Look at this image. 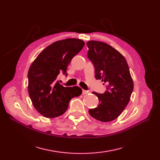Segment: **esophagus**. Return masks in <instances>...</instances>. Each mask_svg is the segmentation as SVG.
<instances>
[{
  "label": "esophagus",
  "instance_id": "34e87169",
  "mask_svg": "<svg viewBox=\"0 0 160 160\" xmlns=\"http://www.w3.org/2000/svg\"><path fill=\"white\" fill-rule=\"evenodd\" d=\"M89 93V91H86V90H84V89H83V91H82V94H83V95L88 94Z\"/></svg>",
  "mask_w": 160,
  "mask_h": 160
}]
</instances>
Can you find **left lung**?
Wrapping results in <instances>:
<instances>
[{"instance_id":"obj_1","label":"left lung","mask_w":160,"mask_h":160,"mask_svg":"<svg viewBox=\"0 0 160 160\" xmlns=\"http://www.w3.org/2000/svg\"><path fill=\"white\" fill-rule=\"evenodd\" d=\"M88 57L95 67L96 79H101L107 88L98 96L99 105L90 109L91 117L103 122H111L121 115L129 103L133 83L128 62L121 53L105 42L90 41Z\"/></svg>"}]
</instances>
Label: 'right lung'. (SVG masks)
Instances as JSON below:
<instances>
[{
	"mask_svg": "<svg viewBox=\"0 0 160 160\" xmlns=\"http://www.w3.org/2000/svg\"><path fill=\"white\" fill-rule=\"evenodd\" d=\"M85 45L78 38H66L52 43L32 62L28 72V91L35 108L47 118L63 114L70 100L82 93L79 87H64L57 80L60 73L67 75L72 59Z\"/></svg>",
	"mask_w": 160,
	"mask_h": 160,
	"instance_id": "add662e5",
	"label": "right lung"
}]
</instances>
